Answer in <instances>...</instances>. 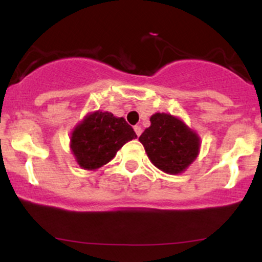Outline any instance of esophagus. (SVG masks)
Segmentation results:
<instances>
[{"mask_svg": "<svg viewBox=\"0 0 262 262\" xmlns=\"http://www.w3.org/2000/svg\"><path fill=\"white\" fill-rule=\"evenodd\" d=\"M134 132H135V134H137L138 137H139V135L141 134V128H140V125H135V127H134Z\"/></svg>", "mask_w": 262, "mask_h": 262, "instance_id": "esophagus-1", "label": "esophagus"}]
</instances>
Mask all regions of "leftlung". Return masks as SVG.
I'll list each match as a JSON object with an SVG mask.
<instances>
[{
	"label": "left lung",
	"instance_id": "left-lung-1",
	"mask_svg": "<svg viewBox=\"0 0 262 262\" xmlns=\"http://www.w3.org/2000/svg\"><path fill=\"white\" fill-rule=\"evenodd\" d=\"M149 160L170 175H179L200 154L201 138L181 118L169 113L150 117V127L139 137Z\"/></svg>",
	"mask_w": 262,
	"mask_h": 262
}]
</instances>
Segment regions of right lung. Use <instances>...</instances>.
Returning a JSON list of instances; mask_svg holds the SVG:
<instances>
[{
	"label": "right lung",
	"instance_id": "add662e5",
	"mask_svg": "<svg viewBox=\"0 0 262 262\" xmlns=\"http://www.w3.org/2000/svg\"><path fill=\"white\" fill-rule=\"evenodd\" d=\"M135 138L133 128L123 117L98 110L87 113L73 129L70 149L81 169L95 171L108 164L125 143Z\"/></svg>",
	"mask_w": 262,
	"mask_h": 262
}]
</instances>
